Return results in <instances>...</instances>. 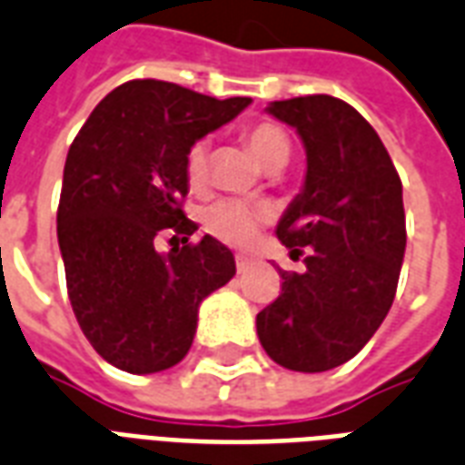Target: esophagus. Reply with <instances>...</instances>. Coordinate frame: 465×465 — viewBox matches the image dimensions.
<instances>
[{"label": "esophagus", "mask_w": 465, "mask_h": 465, "mask_svg": "<svg viewBox=\"0 0 465 465\" xmlns=\"http://www.w3.org/2000/svg\"><path fill=\"white\" fill-rule=\"evenodd\" d=\"M251 268V258L248 256H236V271L246 272Z\"/></svg>", "instance_id": "34e87169"}]
</instances>
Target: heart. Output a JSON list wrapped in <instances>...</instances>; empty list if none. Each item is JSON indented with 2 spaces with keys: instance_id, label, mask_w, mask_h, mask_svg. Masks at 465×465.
<instances>
[{
  "instance_id": "1",
  "label": "heart",
  "mask_w": 465,
  "mask_h": 465,
  "mask_svg": "<svg viewBox=\"0 0 465 465\" xmlns=\"http://www.w3.org/2000/svg\"><path fill=\"white\" fill-rule=\"evenodd\" d=\"M246 141L256 158L265 168L272 170L290 161V138L278 124H256L246 131ZM209 165H212V143L209 138H197L187 148L183 173L190 190L200 193L209 183ZM202 226L209 236H214L229 246H243L258 226L265 222V209L251 202L241 200H217L202 209Z\"/></svg>"
}]
</instances>
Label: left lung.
<instances>
[{
  "mask_svg": "<svg viewBox=\"0 0 465 465\" xmlns=\"http://www.w3.org/2000/svg\"><path fill=\"white\" fill-rule=\"evenodd\" d=\"M268 112L307 151L302 193L275 232L292 261L304 256V272L280 271L258 339L282 368L322 373L353 359L392 307L407 243L402 183L381 136L343 99L307 94Z\"/></svg>",
  "mask_w": 465,
  "mask_h": 465,
  "instance_id": "8db88e82",
  "label": "left lung"
}]
</instances>
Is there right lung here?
Listing matches in <instances>:
<instances>
[{
    "label": "right lung",
    "instance_id": "obj_1",
    "mask_svg": "<svg viewBox=\"0 0 465 465\" xmlns=\"http://www.w3.org/2000/svg\"><path fill=\"white\" fill-rule=\"evenodd\" d=\"M248 102L129 80L94 106L67 151L58 204L67 297L92 349L126 373L185 359L202 300L236 272L224 243L190 241L197 224L183 212V161ZM161 235L176 243L168 254L154 248Z\"/></svg>",
    "mask_w": 465,
    "mask_h": 465
}]
</instances>
